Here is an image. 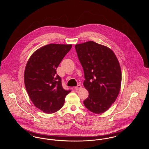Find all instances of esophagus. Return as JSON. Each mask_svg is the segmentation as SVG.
<instances>
[{"instance_id":"1","label":"esophagus","mask_w":149,"mask_h":149,"mask_svg":"<svg viewBox=\"0 0 149 149\" xmlns=\"http://www.w3.org/2000/svg\"><path fill=\"white\" fill-rule=\"evenodd\" d=\"M81 88H82V86H81V85H78L77 86H75V87H74V89H75L76 91H78V90L81 89Z\"/></svg>"}]
</instances>
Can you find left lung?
<instances>
[{"instance_id":"1","label":"left lung","mask_w":149,"mask_h":149,"mask_svg":"<svg viewBox=\"0 0 149 149\" xmlns=\"http://www.w3.org/2000/svg\"><path fill=\"white\" fill-rule=\"evenodd\" d=\"M75 49L84 69L83 85L89 92L84 104L93 113H104L120 92L122 72L119 61L108 47L92 41L76 44Z\"/></svg>"}]
</instances>
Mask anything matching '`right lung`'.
I'll use <instances>...</instances> for the list:
<instances>
[{
	"label": "right lung",
	"mask_w": 149,
	"mask_h": 149,
	"mask_svg": "<svg viewBox=\"0 0 149 149\" xmlns=\"http://www.w3.org/2000/svg\"><path fill=\"white\" fill-rule=\"evenodd\" d=\"M72 46V44L50 43L36 50L24 70L26 89L34 105L46 113L58 111L71 92L63 88L56 69Z\"/></svg>",
	"instance_id": "add662e5"
}]
</instances>
